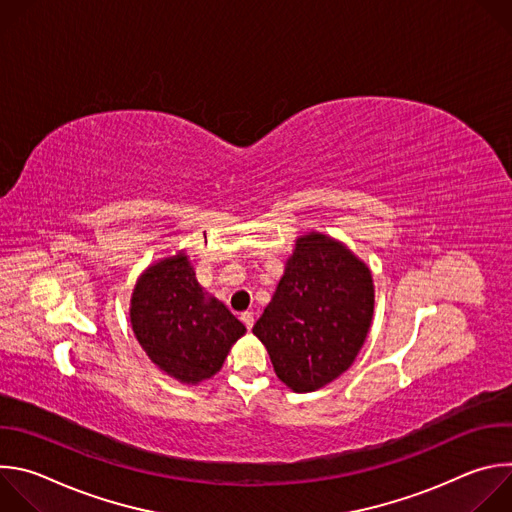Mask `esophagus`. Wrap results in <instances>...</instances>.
I'll return each mask as SVG.
<instances>
[{
  "instance_id": "34e87169",
  "label": "esophagus",
  "mask_w": 512,
  "mask_h": 512,
  "mask_svg": "<svg viewBox=\"0 0 512 512\" xmlns=\"http://www.w3.org/2000/svg\"><path fill=\"white\" fill-rule=\"evenodd\" d=\"M241 322L247 326V330H251L253 324H255V314L253 312H243L241 314Z\"/></svg>"
}]
</instances>
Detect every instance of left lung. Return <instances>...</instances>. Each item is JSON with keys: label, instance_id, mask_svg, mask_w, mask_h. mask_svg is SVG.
Wrapping results in <instances>:
<instances>
[{"label": "left lung", "instance_id": "obj_1", "mask_svg": "<svg viewBox=\"0 0 512 512\" xmlns=\"http://www.w3.org/2000/svg\"><path fill=\"white\" fill-rule=\"evenodd\" d=\"M373 273L342 241L310 231L296 239L253 334L294 393H312L348 371L371 330Z\"/></svg>", "mask_w": 512, "mask_h": 512}]
</instances>
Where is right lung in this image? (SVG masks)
<instances>
[{
  "label": "right lung",
  "instance_id": "right-lung-1",
  "mask_svg": "<svg viewBox=\"0 0 512 512\" xmlns=\"http://www.w3.org/2000/svg\"><path fill=\"white\" fill-rule=\"evenodd\" d=\"M129 320L150 360L184 385L214 377L247 332L223 302L204 291L186 251L152 263L137 277Z\"/></svg>",
  "mask_w": 512,
  "mask_h": 512
}]
</instances>
